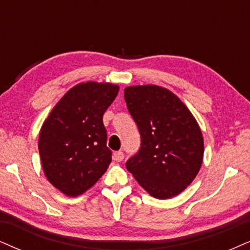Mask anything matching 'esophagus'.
Listing matches in <instances>:
<instances>
[{
	"label": "esophagus",
	"instance_id": "obj_1",
	"mask_svg": "<svg viewBox=\"0 0 250 250\" xmlns=\"http://www.w3.org/2000/svg\"><path fill=\"white\" fill-rule=\"evenodd\" d=\"M113 159H114L115 162H122V160L125 159V154H123L122 151H116V152L113 153Z\"/></svg>",
	"mask_w": 250,
	"mask_h": 250
}]
</instances>
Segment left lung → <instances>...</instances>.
<instances>
[{"label":"left lung","instance_id":"8db88e82","mask_svg":"<svg viewBox=\"0 0 250 250\" xmlns=\"http://www.w3.org/2000/svg\"><path fill=\"white\" fill-rule=\"evenodd\" d=\"M125 100L141 135L140 150L125 167L151 196L174 197L190 185L202 166L200 125L185 104L162 86H128Z\"/></svg>","mask_w":250,"mask_h":250}]
</instances>
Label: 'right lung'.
I'll list each match as a JSON object with an SVG mask.
<instances>
[{
	"mask_svg": "<svg viewBox=\"0 0 250 250\" xmlns=\"http://www.w3.org/2000/svg\"><path fill=\"white\" fill-rule=\"evenodd\" d=\"M118 92V85L110 83L76 85L43 122L38 144L41 165L47 180L63 194H83L112 162L103 116Z\"/></svg>",
	"mask_w": 250,
	"mask_h": 250,
	"instance_id": "1",
	"label": "right lung"
}]
</instances>
